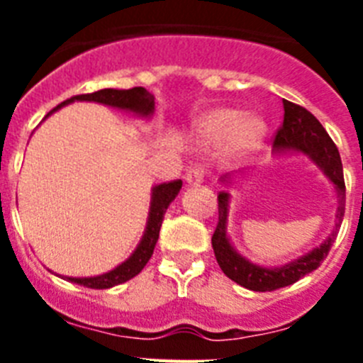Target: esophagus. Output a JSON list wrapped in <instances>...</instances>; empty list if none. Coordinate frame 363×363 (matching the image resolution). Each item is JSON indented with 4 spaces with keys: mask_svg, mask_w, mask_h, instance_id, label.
<instances>
[{
    "mask_svg": "<svg viewBox=\"0 0 363 363\" xmlns=\"http://www.w3.org/2000/svg\"><path fill=\"white\" fill-rule=\"evenodd\" d=\"M185 182L189 185H200L203 184V171L194 167V169H189L187 174H185Z\"/></svg>",
    "mask_w": 363,
    "mask_h": 363,
    "instance_id": "1",
    "label": "esophagus"
}]
</instances>
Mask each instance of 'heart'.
<instances>
[{
	"mask_svg": "<svg viewBox=\"0 0 363 363\" xmlns=\"http://www.w3.org/2000/svg\"><path fill=\"white\" fill-rule=\"evenodd\" d=\"M265 123L256 116H242L236 108L218 107L201 114L194 123L198 142L205 147L221 149L233 162L249 158L264 142Z\"/></svg>",
	"mask_w": 363,
	"mask_h": 363,
	"instance_id": "heart-1",
	"label": "heart"
}]
</instances>
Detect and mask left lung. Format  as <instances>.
<instances>
[{
  "label": "left lung",
  "mask_w": 363,
  "mask_h": 363,
  "mask_svg": "<svg viewBox=\"0 0 363 363\" xmlns=\"http://www.w3.org/2000/svg\"><path fill=\"white\" fill-rule=\"evenodd\" d=\"M284 125L278 130L274 138L272 150L274 154H303L314 165L318 167L329 182L333 184L338 198V207H336V220L333 233L320 243L318 247L311 249L306 255L298 256L296 259H291L284 265L277 267H264V265L252 264L251 259L240 255L234 245L230 243L229 233H227V223H229V209H230V192L227 187L233 185V174H225L220 178V184L225 189H221L218 194V225L213 234V249L216 262L220 269L225 272V277L236 281L245 289L258 291H274L280 287L293 285L294 281L306 277L314 269H318L323 262L333 242L336 238L342 220H344L345 211V184H344V169H342V160L340 152L329 134L322 127L316 118L311 114L307 108L294 105L287 99H284Z\"/></svg>",
  "instance_id": "1"
}]
</instances>
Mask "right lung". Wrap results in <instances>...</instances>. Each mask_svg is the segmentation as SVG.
Wrapping results in <instances>:
<instances>
[{
    "label": "right lung",
    "instance_id": "add662e5",
    "mask_svg": "<svg viewBox=\"0 0 363 363\" xmlns=\"http://www.w3.org/2000/svg\"><path fill=\"white\" fill-rule=\"evenodd\" d=\"M74 101H94V104H101L107 105V107L130 112V114L140 118H150L154 114V96L147 89H143V86H134V89H129V91H125V89H101V91L92 92V94L74 96V98L65 99L63 104L52 108L45 118H49L50 114H54V112L60 111L65 105L74 104ZM179 189H182V179L171 182V184L154 185L152 191H150L149 216H147V225L145 230H143V236L136 249H134L133 255L125 259L123 264H120L112 271L98 274V277H65L67 280L72 281V284L83 285V287H91V289H111L114 285L125 284L127 280L140 274L142 269L147 265V262L150 259V256H152L154 247H156V242L160 238V229H162L165 211L171 205V201L178 196Z\"/></svg>",
    "mask_w": 363,
    "mask_h": 363
}]
</instances>
